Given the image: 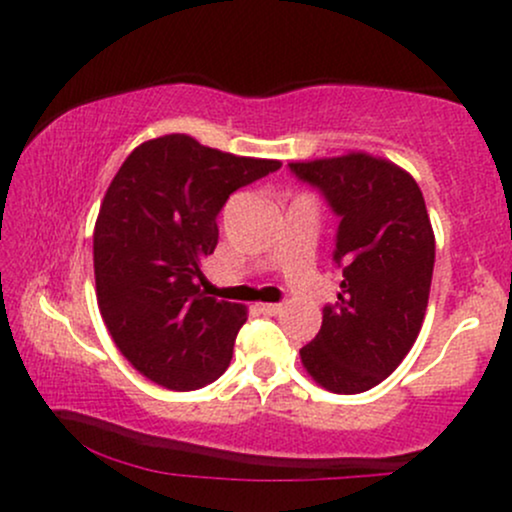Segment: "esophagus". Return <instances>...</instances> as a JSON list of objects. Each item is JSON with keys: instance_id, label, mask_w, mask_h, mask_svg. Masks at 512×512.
I'll use <instances>...</instances> for the list:
<instances>
[{"instance_id": "obj_1", "label": "esophagus", "mask_w": 512, "mask_h": 512, "mask_svg": "<svg viewBox=\"0 0 512 512\" xmlns=\"http://www.w3.org/2000/svg\"><path fill=\"white\" fill-rule=\"evenodd\" d=\"M257 310H260L262 315H279L284 308H281L279 303H260L257 305Z\"/></svg>"}]
</instances>
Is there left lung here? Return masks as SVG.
Wrapping results in <instances>:
<instances>
[{
  "instance_id": "obj_1",
  "label": "left lung",
  "mask_w": 512,
  "mask_h": 512,
  "mask_svg": "<svg viewBox=\"0 0 512 512\" xmlns=\"http://www.w3.org/2000/svg\"><path fill=\"white\" fill-rule=\"evenodd\" d=\"M289 168L342 219L334 250L342 291L322 310V327L301 349V363L325 390L358 395L404 361L424 325L436 262L424 195L407 170L366 151Z\"/></svg>"
}]
</instances>
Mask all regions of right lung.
I'll list each match as a JSON object with an SVG mask.
<instances>
[{"instance_id": "add662e5", "label": "right lung", "mask_w": 512, "mask_h": 512, "mask_svg": "<svg viewBox=\"0 0 512 512\" xmlns=\"http://www.w3.org/2000/svg\"><path fill=\"white\" fill-rule=\"evenodd\" d=\"M281 168L190 134H163L125 158L93 228L98 310L120 354L151 383L197 390L228 368L248 308L195 284L219 243L231 192Z\"/></svg>"}]
</instances>
